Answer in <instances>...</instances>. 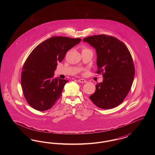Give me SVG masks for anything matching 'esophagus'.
<instances>
[{
	"label": "esophagus",
	"mask_w": 155,
	"mask_h": 155,
	"mask_svg": "<svg viewBox=\"0 0 155 155\" xmlns=\"http://www.w3.org/2000/svg\"><path fill=\"white\" fill-rule=\"evenodd\" d=\"M78 81L79 82H81V83H84V82H87V81L85 80H84V79H79Z\"/></svg>",
	"instance_id": "esophagus-1"
}]
</instances>
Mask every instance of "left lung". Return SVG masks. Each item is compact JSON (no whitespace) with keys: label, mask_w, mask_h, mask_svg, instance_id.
<instances>
[{"label":"left lung","mask_w":155,"mask_h":155,"mask_svg":"<svg viewBox=\"0 0 155 155\" xmlns=\"http://www.w3.org/2000/svg\"><path fill=\"white\" fill-rule=\"evenodd\" d=\"M83 41L95 49L97 73H102L103 77L89 99L99 108H114L123 102L133 84L135 68L131 53L114 37L98 35L87 37Z\"/></svg>","instance_id":"8db88e82"}]
</instances>
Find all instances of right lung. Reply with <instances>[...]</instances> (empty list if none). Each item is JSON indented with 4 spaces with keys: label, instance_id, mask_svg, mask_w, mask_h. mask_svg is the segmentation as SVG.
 Segmentation results:
<instances>
[{
    "label": "right lung",
    "instance_id": "1",
    "mask_svg": "<svg viewBox=\"0 0 155 155\" xmlns=\"http://www.w3.org/2000/svg\"><path fill=\"white\" fill-rule=\"evenodd\" d=\"M81 38L53 37L38 45L26 60L21 73V87L27 102L34 109L47 110L61 96L68 80L53 78L58 63Z\"/></svg>",
    "mask_w": 155,
    "mask_h": 155
}]
</instances>
